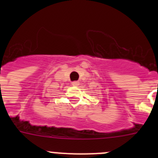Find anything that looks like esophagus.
I'll use <instances>...</instances> for the list:
<instances>
[{
	"label": "esophagus",
	"instance_id": "1",
	"mask_svg": "<svg viewBox=\"0 0 158 158\" xmlns=\"http://www.w3.org/2000/svg\"><path fill=\"white\" fill-rule=\"evenodd\" d=\"M79 84H80V82L77 81H73L72 82V85L78 86V85H79Z\"/></svg>",
	"mask_w": 158,
	"mask_h": 158
}]
</instances>
